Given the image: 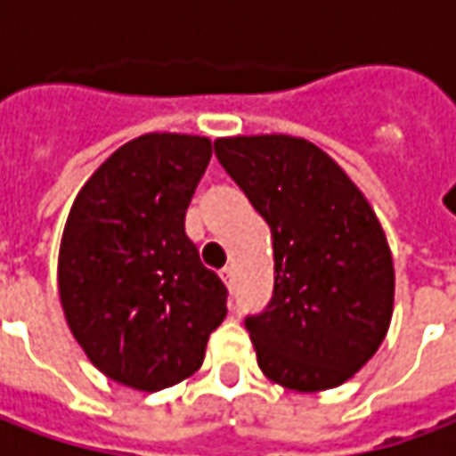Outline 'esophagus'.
I'll use <instances>...</instances> for the list:
<instances>
[{
    "label": "esophagus",
    "instance_id": "esophagus-1",
    "mask_svg": "<svg viewBox=\"0 0 456 456\" xmlns=\"http://www.w3.org/2000/svg\"><path fill=\"white\" fill-rule=\"evenodd\" d=\"M219 276H222V281H224V286L232 290V286H234V271H232L229 266L222 268V271H219Z\"/></svg>",
    "mask_w": 456,
    "mask_h": 456
}]
</instances>
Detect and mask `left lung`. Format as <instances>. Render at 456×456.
I'll return each instance as SVG.
<instances>
[{
    "label": "left lung",
    "mask_w": 456,
    "mask_h": 456,
    "mask_svg": "<svg viewBox=\"0 0 456 456\" xmlns=\"http://www.w3.org/2000/svg\"><path fill=\"white\" fill-rule=\"evenodd\" d=\"M222 168L266 219L273 297L244 325L283 388H335L371 359L393 315V258L362 190L325 151L286 134L215 141Z\"/></svg>",
    "instance_id": "8db88e82"
}]
</instances>
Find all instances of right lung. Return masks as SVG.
Returning <instances> with one entry per match:
<instances>
[{
	"instance_id": "1",
	"label": "right lung",
	"mask_w": 456,
	"mask_h": 456,
	"mask_svg": "<svg viewBox=\"0 0 456 456\" xmlns=\"http://www.w3.org/2000/svg\"><path fill=\"white\" fill-rule=\"evenodd\" d=\"M212 143L143 134L77 192L58 254L70 332L112 381L160 391L198 371L227 315V288L202 266L185 212Z\"/></svg>"
}]
</instances>
